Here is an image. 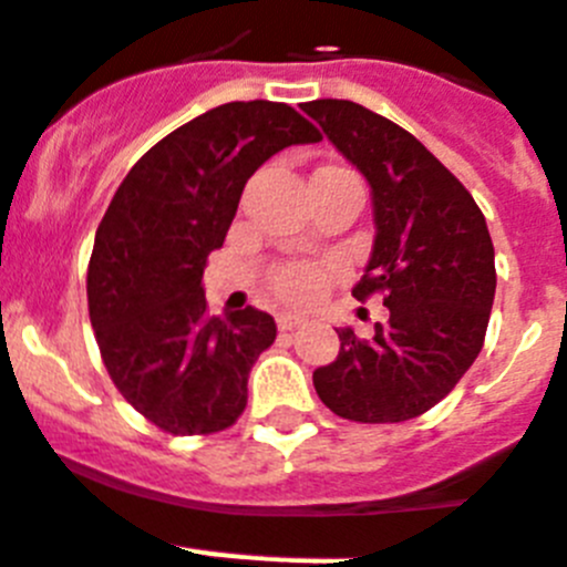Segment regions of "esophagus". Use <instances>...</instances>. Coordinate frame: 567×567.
Returning <instances> with one entry per match:
<instances>
[{
	"label": "esophagus",
	"instance_id": "obj_1",
	"mask_svg": "<svg viewBox=\"0 0 567 567\" xmlns=\"http://www.w3.org/2000/svg\"><path fill=\"white\" fill-rule=\"evenodd\" d=\"M299 324H302V319L293 317V313H277L279 331H293V328H299Z\"/></svg>",
	"mask_w": 567,
	"mask_h": 567
}]
</instances>
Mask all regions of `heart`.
<instances>
[{
  "instance_id": "obj_1",
  "label": "heart",
  "mask_w": 567,
  "mask_h": 567,
  "mask_svg": "<svg viewBox=\"0 0 567 567\" xmlns=\"http://www.w3.org/2000/svg\"><path fill=\"white\" fill-rule=\"evenodd\" d=\"M268 282L279 302L305 308L324 297V290L331 285V270L317 262H288L279 265Z\"/></svg>"
}]
</instances>
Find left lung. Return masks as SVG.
Returning <instances> with one entry per match:
<instances>
[{
	"label": "left lung",
	"instance_id": "8db88e82",
	"mask_svg": "<svg viewBox=\"0 0 567 567\" xmlns=\"http://www.w3.org/2000/svg\"><path fill=\"white\" fill-rule=\"evenodd\" d=\"M302 111L371 185L377 239L353 297L379 293L388 308L373 339L339 328V357L313 371V388L342 420H413L482 351L496 290L488 225L465 185L396 122L348 100Z\"/></svg>",
	"mask_w": 567,
	"mask_h": 567
}]
</instances>
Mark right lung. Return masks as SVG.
Returning a JSON list of instances; mask_svg holds the SVG:
<instances>
[{
  "label": "right lung",
  "mask_w": 567,
  "mask_h": 567,
  "mask_svg": "<svg viewBox=\"0 0 567 567\" xmlns=\"http://www.w3.org/2000/svg\"><path fill=\"white\" fill-rule=\"evenodd\" d=\"M319 140L282 102H228L156 142L113 194L87 265V313L116 391L159 431L208 436L243 416L277 322L250 305L210 317L202 274L256 167Z\"/></svg>",
  "instance_id": "obj_1"
}]
</instances>
